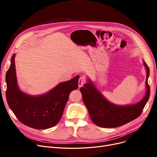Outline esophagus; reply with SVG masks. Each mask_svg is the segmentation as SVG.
<instances>
[{
    "label": "esophagus",
    "instance_id": "esophagus-1",
    "mask_svg": "<svg viewBox=\"0 0 157 157\" xmlns=\"http://www.w3.org/2000/svg\"><path fill=\"white\" fill-rule=\"evenodd\" d=\"M86 82V79L85 78V77L83 76H81L79 79V81H78V85H79V87H81L82 86H83L85 83Z\"/></svg>",
    "mask_w": 157,
    "mask_h": 157
}]
</instances>
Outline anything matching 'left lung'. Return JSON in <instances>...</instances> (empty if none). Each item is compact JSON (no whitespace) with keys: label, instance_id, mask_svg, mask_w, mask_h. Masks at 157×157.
<instances>
[{"label":"left lung","instance_id":"obj_1","mask_svg":"<svg viewBox=\"0 0 157 157\" xmlns=\"http://www.w3.org/2000/svg\"><path fill=\"white\" fill-rule=\"evenodd\" d=\"M144 65L147 72V90L144 98L137 104L127 105L112 104L105 99L90 80L83 87L80 88L83 102L94 124L103 128L118 127L135 120L141 114L150 95V88L147 83L150 69L144 62Z\"/></svg>","mask_w":157,"mask_h":157}]
</instances>
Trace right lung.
<instances>
[{
  "label": "right lung",
  "instance_id": "right-lung-1",
  "mask_svg": "<svg viewBox=\"0 0 157 157\" xmlns=\"http://www.w3.org/2000/svg\"><path fill=\"white\" fill-rule=\"evenodd\" d=\"M12 56L7 71L6 99L16 117L23 124L36 129L54 127L60 120L70 93L78 88L79 76L62 82L43 95L32 96L18 88L14 63Z\"/></svg>",
  "mask_w": 157,
  "mask_h": 157
}]
</instances>
